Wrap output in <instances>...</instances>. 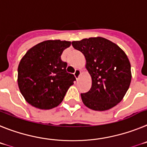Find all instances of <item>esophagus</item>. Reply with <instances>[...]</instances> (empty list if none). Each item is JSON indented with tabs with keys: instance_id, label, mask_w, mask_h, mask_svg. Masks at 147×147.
Listing matches in <instances>:
<instances>
[{
	"instance_id": "34e87169",
	"label": "esophagus",
	"mask_w": 147,
	"mask_h": 147,
	"mask_svg": "<svg viewBox=\"0 0 147 147\" xmlns=\"http://www.w3.org/2000/svg\"><path fill=\"white\" fill-rule=\"evenodd\" d=\"M74 75H75V78L77 79H78L79 78V77H80V75H81V70L80 69H75V72H74Z\"/></svg>"
}]
</instances>
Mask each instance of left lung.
I'll return each instance as SVG.
<instances>
[{
  "instance_id": "left-lung-1",
  "label": "left lung",
  "mask_w": 147,
  "mask_h": 147,
  "mask_svg": "<svg viewBox=\"0 0 147 147\" xmlns=\"http://www.w3.org/2000/svg\"><path fill=\"white\" fill-rule=\"evenodd\" d=\"M82 52L92 78L89 91L81 93L84 105L96 111L108 110L121 101L129 87L132 74L129 61L122 49L101 37L72 41Z\"/></svg>"
}]
</instances>
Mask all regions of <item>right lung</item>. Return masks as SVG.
<instances>
[{
	"instance_id": "obj_1",
	"label": "right lung",
	"mask_w": 147,
	"mask_h": 147,
	"mask_svg": "<svg viewBox=\"0 0 147 147\" xmlns=\"http://www.w3.org/2000/svg\"><path fill=\"white\" fill-rule=\"evenodd\" d=\"M71 42L45 40L27 51L18 69V84L25 100L40 109L58 107L75 81L61 56Z\"/></svg>"
}]
</instances>
